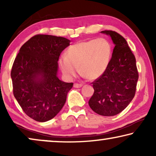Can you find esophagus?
<instances>
[{
  "label": "esophagus",
  "instance_id": "34e87169",
  "mask_svg": "<svg viewBox=\"0 0 156 156\" xmlns=\"http://www.w3.org/2000/svg\"><path fill=\"white\" fill-rule=\"evenodd\" d=\"M82 84H77V83H75V84H74V87H75V88H80V87H82Z\"/></svg>",
  "mask_w": 156,
  "mask_h": 156
}]
</instances>
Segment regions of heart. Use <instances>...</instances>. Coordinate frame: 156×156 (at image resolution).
Listing matches in <instances>:
<instances>
[{
  "mask_svg": "<svg viewBox=\"0 0 156 156\" xmlns=\"http://www.w3.org/2000/svg\"><path fill=\"white\" fill-rule=\"evenodd\" d=\"M112 55L110 42L104 38L81 41L68 48L67 55L59 59L60 69L68 79L79 72L90 80H97L104 73Z\"/></svg>",
  "mask_w": 156,
  "mask_h": 156,
  "instance_id": "heart-1",
  "label": "heart"
}]
</instances>
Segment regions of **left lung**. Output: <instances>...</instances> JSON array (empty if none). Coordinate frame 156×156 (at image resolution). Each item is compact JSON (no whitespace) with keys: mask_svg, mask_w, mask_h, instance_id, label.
I'll return each mask as SVG.
<instances>
[{"mask_svg":"<svg viewBox=\"0 0 156 156\" xmlns=\"http://www.w3.org/2000/svg\"><path fill=\"white\" fill-rule=\"evenodd\" d=\"M101 33L109 35L115 47L107 69L92 82L94 92L89 105L98 114L112 116L125 109L133 99L138 72L135 56L125 38L115 31Z\"/></svg>","mask_w":156,"mask_h":156,"instance_id":"obj_1","label":"left lung"}]
</instances>
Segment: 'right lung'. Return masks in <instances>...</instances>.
<instances>
[{
	"instance_id": "1",
	"label": "right lung",
	"mask_w": 156,
	"mask_h": 156,
	"mask_svg": "<svg viewBox=\"0 0 156 156\" xmlns=\"http://www.w3.org/2000/svg\"><path fill=\"white\" fill-rule=\"evenodd\" d=\"M70 40L50 35H36L21 47L11 69L13 94L25 114L45 122L65 105L73 83L57 77L58 59Z\"/></svg>"
}]
</instances>
